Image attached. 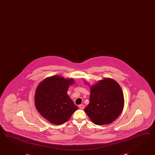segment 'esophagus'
<instances>
[{"mask_svg": "<svg viewBox=\"0 0 155 155\" xmlns=\"http://www.w3.org/2000/svg\"><path fill=\"white\" fill-rule=\"evenodd\" d=\"M79 108H81V109H84V105L83 104L79 105Z\"/></svg>", "mask_w": 155, "mask_h": 155, "instance_id": "34e87169", "label": "esophagus"}]
</instances>
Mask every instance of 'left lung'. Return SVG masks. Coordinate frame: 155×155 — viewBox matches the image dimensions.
Returning a JSON list of instances; mask_svg holds the SVG:
<instances>
[{
  "label": "left lung",
  "mask_w": 155,
  "mask_h": 155,
  "mask_svg": "<svg viewBox=\"0 0 155 155\" xmlns=\"http://www.w3.org/2000/svg\"><path fill=\"white\" fill-rule=\"evenodd\" d=\"M124 98L120 85L113 79L105 78L91 87L89 103L84 111L96 125H106L121 113Z\"/></svg>",
  "instance_id": "8db88e82"
}]
</instances>
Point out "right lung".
Masks as SVG:
<instances>
[{
    "instance_id": "right-lung-1",
    "label": "right lung",
    "mask_w": 155,
    "mask_h": 155,
    "mask_svg": "<svg viewBox=\"0 0 155 155\" xmlns=\"http://www.w3.org/2000/svg\"><path fill=\"white\" fill-rule=\"evenodd\" d=\"M74 79L54 76L38 84L35 95V104L42 117L51 123L60 125L69 120L78 109L67 92Z\"/></svg>"
}]
</instances>
